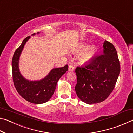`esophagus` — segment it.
Instances as JSON below:
<instances>
[{
	"label": "esophagus",
	"instance_id": "esophagus-1",
	"mask_svg": "<svg viewBox=\"0 0 133 133\" xmlns=\"http://www.w3.org/2000/svg\"><path fill=\"white\" fill-rule=\"evenodd\" d=\"M69 70L70 71H73L75 70V67L73 65H69Z\"/></svg>",
	"mask_w": 133,
	"mask_h": 133
}]
</instances>
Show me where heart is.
Listing matches in <instances>:
<instances>
[{
  "instance_id": "b5f03b06",
  "label": "heart",
  "mask_w": 133,
  "mask_h": 133,
  "mask_svg": "<svg viewBox=\"0 0 133 133\" xmlns=\"http://www.w3.org/2000/svg\"><path fill=\"white\" fill-rule=\"evenodd\" d=\"M87 46L85 44H81L78 49V52H82V54L80 55L79 60L81 62L85 63L90 61L94 57L97 52V49L95 46H90L87 48Z\"/></svg>"
}]
</instances>
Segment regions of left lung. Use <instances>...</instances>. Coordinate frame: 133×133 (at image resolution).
<instances>
[{
	"label": "left lung",
	"instance_id": "left-lung-1",
	"mask_svg": "<svg viewBox=\"0 0 133 133\" xmlns=\"http://www.w3.org/2000/svg\"><path fill=\"white\" fill-rule=\"evenodd\" d=\"M103 54L76 69V94L81 100L93 104L102 102L115 87L120 72V64L113 44L105 40Z\"/></svg>",
	"mask_w": 133,
	"mask_h": 133
}]
</instances>
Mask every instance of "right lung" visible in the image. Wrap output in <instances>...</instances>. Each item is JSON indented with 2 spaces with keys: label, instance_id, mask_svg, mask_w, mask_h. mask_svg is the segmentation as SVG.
Listing matches in <instances>:
<instances>
[{
  "label": "right lung",
  "instance_id": "obj_1",
  "mask_svg": "<svg viewBox=\"0 0 133 133\" xmlns=\"http://www.w3.org/2000/svg\"><path fill=\"white\" fill-rule=\"evenodd\" d=\"M35 35V33L32 35ZM30 37L28 36L23 40L13 55L12 62L13 83L17 91L24 99L34 104H42L50 100L55 91L58 80L68 70L69 66L66 64L63 67L53 69L43 79L39 81L25 79L19 71V60L24 44Z\"/></svg>",
  "mask_w": 133,
  "mask_h": 133
}]
</instances>
